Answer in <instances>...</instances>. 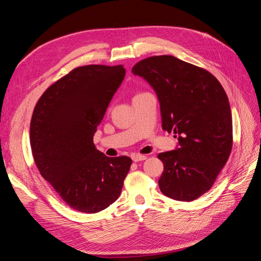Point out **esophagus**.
Here are the masks:
<instances>
[{
    "label": "esophagus",
    "mask_w": 261,
    "mask_h": 261,
    "mask_svg": "<svg viewBox=\"0 0 261 261\" xmlns=\"http://www.w3.org/2000/svg\"><path fill=\"white\" fill-rule=\"evenodd\" d=\"M147 159L146 155H143V154H133L132 155V160L134 162H138V161H144Z\"/></svg>",
    "instance_id": "esophagus-1"
}]
</instances>
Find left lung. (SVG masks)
Returning a JSON list of instances; mask_svg holds the SVG:
<instances>
[{
    "label": "left lung",
    "instance_id": "obj_1",
    "mask_svg": "<svg viewBox=\"0 0 261 261\" xmlns=\"http://www.w3.org/2000/svg\"><path fill=\"white\" fill-rule=\"evenodd\" d=\"M152 87L162 128L175 134L174 150L158 154L163 195L192 201L208 192L232 150V113L223 87L207 70L172 55L139 61L132 68Z\"/></svg>",
    "mask_w": 261,
    "mask_h": 261
}]
</instances>
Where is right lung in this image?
Segmentation results:
<instances>
[{
  "mask_svg": "<svg viewBox=\"0 0 261 261\" xmlns=\"http://www.w3.org/2000/svg\"><path fill=\"white\" fill-rule=\"evenodd\" d=\"M125 72L123 65L77 67L44 91L31 117L30 145L39 172L81 212L112 204L130 168V158H109L93 144Z\"/></svg>",
  "mask_w": 261,
  "mask_h": 261,
  "instance_id": "right-lung-1",
  "label": "right lung"
}]
</instances>
